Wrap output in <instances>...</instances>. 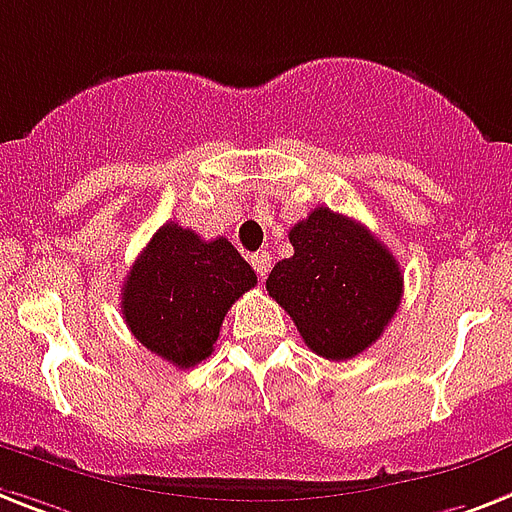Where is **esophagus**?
<instances>
[{
	"label": "esophagus",
	"instance_id": "obj_1",
	"mask_svg": "<svg viewBox=\"0 0 512 512\" xmlns=\"http://www.w3.org/2000/svg\"><path fill=\"white\" fill-rule=\"evenodd\" d=\"M249 263H252V268L257 270V276L265 278V276H268L270 263H273V257H270L268 252H255V255L249 257Z\"/></svg>",
	"mask_w": 512,
	"mask_h": 512
}]
</instances>
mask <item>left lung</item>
Wrapping results in <instances>:
<instances>
[{
    "mask_svg": "<svg viewBox=\"0 0 512 512\" xmlns=\"http://www.w3.org/2000/svg\"><path fill=\"white\" fill-rule=\"evenodd\" d=\"M294 255L278 260L265 289L315 355L350 360L368 350L397 313L402 273L365 226L315 207L289 231Z\"/></svg>",
    "mask_w": 512,
    "mask_h": 512,
    "instance_id": "obj_1",
    "label": "left lung"
}]
</instances>
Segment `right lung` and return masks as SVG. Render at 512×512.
Masks as SVG:
<instances>
[{
  "label": "right lung",
  "instance_id": "add662e5",
  "mask_svg": "<svg viewBox=\"0 0 512 512\" xmlns=\"http://www.w3.org/2000/svg\"><path fill=\"white\" fill-rule=\"evenodd\" d=\"M255 284V270L228 239L205 242L168 220L128 270L120 310L149 352L191 368L213 355L228 307Z\"/></svg>",
  "mask_w": 512,
  "mask_h": 512
}]
</instances>
